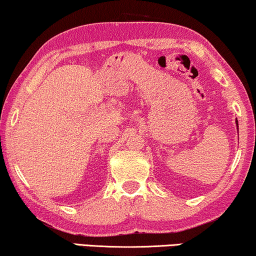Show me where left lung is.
<instances>
[{
    "label": "left lung",
    "mask_w": 256,
    "mask_h": 256,
    "mask_svg": "<svg viewBox=\"0 0 256 256\" xmlns=\"http://www.w3.org/2000/svg\"><path fill=\"white\" fill-rule=\"evenodd\" d=\"M236 124H238V121H236Z\"/></svg>",
    "instance_id": "left-lung-1"
}]
</instances>
